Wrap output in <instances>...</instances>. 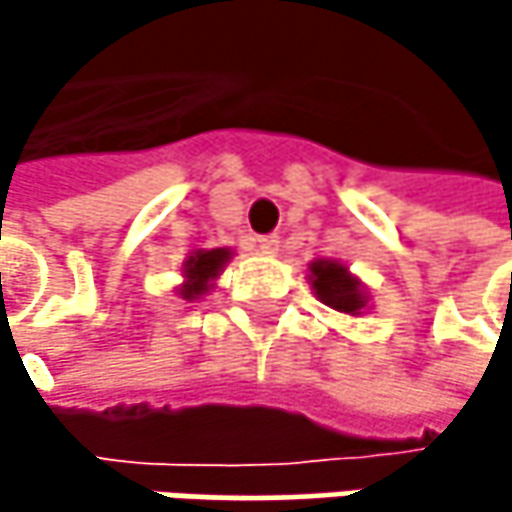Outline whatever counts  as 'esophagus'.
Here are the masks:
<instances>
[{
  "label": "esophagus",
  "instance_id": "esophagus-1",
  "mask_svg": "<svg viewBox=\"0 0 512 512\" xmlns=\"http://www.w3.org/2000/svg\"><path fill=\"white\" fill-rule=\"evenodd\" d=\"M257 246H260V252H263V255H278V249H281V237H278V234H266V237H260V240H257Z\"/></svg>",
  "mask_w": 512,
  "mask_h": 512
}]
</instances>
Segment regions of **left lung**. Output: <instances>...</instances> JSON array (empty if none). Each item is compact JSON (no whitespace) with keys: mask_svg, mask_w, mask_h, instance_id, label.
Wrapping results in <instances>:
<instances>
[{"mask_svg":"<svg viewBox=\"0 0 512 512\" xmlns=\"http://www.w3.org/2000/svg\"><path fill=\"white\" fill-rule=\"evenodd\" d=\"M311 287L317 299L335 311L358 314L364 308V293L361 284L347 272V266L335 260H314L311 263Z\"/></svg>","mask_w":512,"mask_h":512,"instance_id":"obj_1","label":"left lung"}]
</instances>
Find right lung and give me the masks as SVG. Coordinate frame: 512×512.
Listing matches in <instances>:
<instances>
[{
    "label": "right lung",
    "mask_w": 512,
    "mask_h": 512,
    "mask_svg": "<svg viewBox=\"0 0 512 512\" xmlns=\"http://www.w3.org/2000/svg\"><path fill=\"white\" fill-rule=\"evenodd\" d=\"M231 252L228 249H210V252H195L186 260V284L180 287L183 299H198L201 293H207L210 281L219 275V269L228 263Z\"/></svg>",
    "instance_id": "add662e5"
}]
</instances>
